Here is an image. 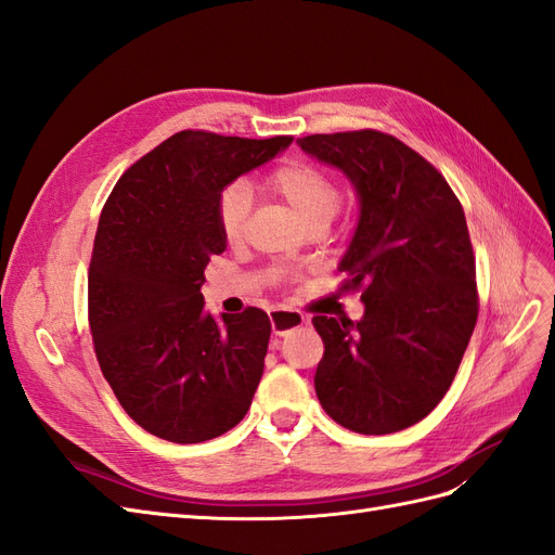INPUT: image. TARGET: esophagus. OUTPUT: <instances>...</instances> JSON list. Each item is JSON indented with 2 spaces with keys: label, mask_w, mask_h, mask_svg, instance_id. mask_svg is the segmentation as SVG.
<instances>
[{
  "label": "esophagus",
  "mask_w": 555,
  "mask_h": 555,
  "mask_svg": "<svg viewBox=\"0 0 555 555\" xmlns=\"http://www.w3.org/2000/svg\"><path fill=\"white\" fill-rule=\"evenodd\" d=\"M306 324V314L294 310H273L271 312V328L275 335H287L289 331H296Z\"/></svg>",
  "instance_id": "obj_1"
}]
</instances>
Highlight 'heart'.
<instances>
[{
  "label": "heart",
  "instance_id": "b5f03b06",
  "mask_svg": "<svg viewBox=\"0 0 555 555\" xmlns=\"http://www.w3.org/2000/svg\"><path fill=\"white\" fill-rule=\"evenodd\" d=\"M266 188L287 204L308 231L326 229L340 206V184L324 166L308 159H287L266 176ZM251 194L245 182H231L217 198V227L229 245L247 236Z\"/></svg>",
  "mask_w": 555,
  "mask_h": 555
}]
</instances>
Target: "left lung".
Segmentation results:
<instances>
[{
  "instance_id": "8db88e82",
  "label": "left lung",
  "mask_w": 555,
  "mask_h": 555,
  "mask_svg": "<svg viewBox=\"0 0 555 555\" xmlns=\"http://www.w3.org/2000/svg\"><path fill=\"white\" fill-rule=\"evenodd\" d=\"M298 145L340 169L361 201L340 292H361L365 312L359 322L312 319L324 340L317 398L354 433L410 428L449 391L477 324L463 206L444 176L391 133H312Z\"/></svg>"
}]
</instances>
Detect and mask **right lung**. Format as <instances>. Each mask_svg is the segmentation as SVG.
I'll list each match as a JSON object with an SVG mask.
<instances>
[{
	"instance_id": "1",
	"label": "right lung",
	"mask_w": 555,
	"mask_h": 555,
	"mask_svg": "<svg viewBox=\"0 0 555 555\" xmlns=\"http://www.w3.org/2000/svg\"><path fill=\"white\" fill-rule=\"evenodd\" d=\"M292 141L178 131L129 166L99 217L88 273L96 361L122 410L162 440L220 438L251 405L271 319L247 308L217 322L201 284L227 249L222 190Z\"/></svg>"
}]
</instances>
